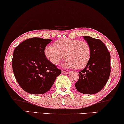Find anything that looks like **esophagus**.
Segmentation results:
<instances>
[{
  "instance_id": "34e87169",
  "label": "esophagus",
  "mask_w": 124,
  "mask_h": 124,
  "mask_svg": "<svg viewBox=\"0 0 124 124\" xmlns=\"http://www.w3.org/2000/svg\"><path fill=\"white\" fill-rule=\"evenodd\" d=\"M62 73H63V74H69V71H64V70H62Z\"/></svg>"
}]
</instances>
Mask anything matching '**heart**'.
Instances as JSON below:
<instances>
[{"mask_svg":"<svg viewBox=\"0 0 124 124\" xmlns=\"http://www.w3.org/2000/svg\"><path fill=\"white\" fill-rule=\"evenodd\" d=\"M54 46L48 45L44 50L45 57L53 65H58L65 58V67L81 69L90 61L92 53L90 46L84 40L62 38L55 42Z\"/></svg>","mask_w":124,"mask_h":124,"instance_id":"b5f03b06","label":"heart"}]
</instances>
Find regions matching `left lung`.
Masks as SVG:
<instances>
[{
	"label": "left lung",
	"mask_w": 124,
	"mask_h": 124,
	"mask_svg": "<svg viewBox=\"0 0 124 124\" xmlns=\"http://www.w3.org/2000/svg\"><path fill=\"white\" fill-rule=\"evenodd\" d=\"M91 48L89 63L79 72V79L75 86L78 92L93 94L101 91L110 74V55L105 44L100 39L84 36Z\"/></svg>",
	"instance_id": "left-lung-1"
}]
</instances>
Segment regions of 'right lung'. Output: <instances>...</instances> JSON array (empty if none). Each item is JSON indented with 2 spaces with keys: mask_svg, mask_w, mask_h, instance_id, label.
Here are the masks:
<instances>
[{
  "mask_svg": "<svg viewBox=\"0 0 124 124\" xmlns=\"http://www.w3.org/2000/svg\"><path fill=\"white\" fill-rule=\"evenodd\" d=\"M51 39L32 38L15 47L12 70L20 87L27 93L41 94L50 89L61 70L48 61L44 50Z\"/></svg>",
  "mask_w": 124,
  "mask_h": 124,
  "instance_id": "obj_1",
  "label": "right lung"
}]
</instances>
